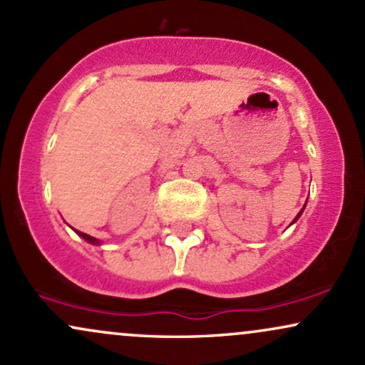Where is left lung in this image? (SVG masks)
Returning <instances> with one entry per match:
<instances>
[{
  "label": "left lung",
  "instance_id": "obj_1",
  "mask_svg": "<svg viewBox=\"0 0 365 365\" xmlns=\"http://www.w3.org/2000/svg\"><path fill=\"white\" fill-rule=\"evenodd\" d=\"M304 207H305V206H304ZM304 207H302V211H304ZM302 211H300V212H299V215H297V216H295V220H293V223H295V221H297V220H299V217H300V215H302Z\"/></svg>",
  "mask_w": 365,
  "mask_h": 365
}]
</instances>
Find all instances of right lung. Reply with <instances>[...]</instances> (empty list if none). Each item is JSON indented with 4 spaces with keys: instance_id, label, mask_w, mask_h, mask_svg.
I'll return each mask as SVG.
<instances>
[{
    "instance_id": "right-lung-1",
    "label": "right lung",
    "mask_w": 365,
    "mask_h": 365,
    "mask_svg": "<svg viewBox=\"0 0 365 365\" xmlns=\"http://www.w3.org/2000/svg\"><path fill=\"white\" fill-rule=\"evenodd\" d=\"M78 233V237H82L83 240H87V242H91V244H99L98 240H96L94 237H91V235H87V233H82V232H77Z\"/></svg>"
}]
</instances>
